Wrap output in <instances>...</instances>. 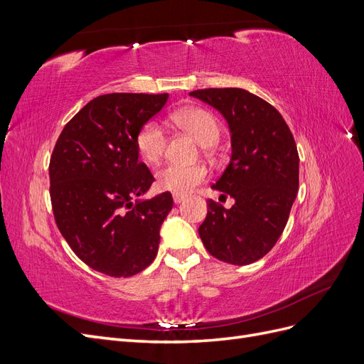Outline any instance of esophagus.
<instances>
[{
    "instance_id": "esophagus-1",
    "label": "esophagus",
    "mask_w": 364,
    "mask_h": 364,
    "mask_svg": "<svg viewBox=\"0 0 364 364\" xmlns=\"http://www.w3.org/2000/svg\"><path fill=\"white\" fill-rule=\"evenodd\" d=\"M183 200H185V196H183V194H173V202H174L176 205L182 203Z\"/></svg>"
}]
</instances>
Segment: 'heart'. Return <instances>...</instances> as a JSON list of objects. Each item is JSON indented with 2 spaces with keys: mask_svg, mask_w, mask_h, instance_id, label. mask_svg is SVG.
Here are the masks:
<instances>
[{
  "mask_svg": "<svg viewBox=\"0 0 364 364\" xmlns=\"http://www.w3.org/2000/svg\"><path fill=\"white\" fill-rule=\"evenodd\" d=\"M173 119L181 127L186 129L202 146H213L220 136V123L217 117L202 107H188L176 112ZM165 146L167 134L161 121L150 119L142 126L136 136V147L141 158L149 164L158 162ZM208 171L202 165H181L165 164L156 171V186L161 191H170L174 194H186L194 186L202 183Z\"/></svg>",
  "mask_w": 364,
  "mask_h": 364,
  "instance_id": "heart-1",
  "label": "heart"
}]
</instances>
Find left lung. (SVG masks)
I'll use <instances>...</instances> for the list:
<instances>
[{
    "label": "left lung",
    "instance_id": "left-lung-1",
    "mask_svg": "<svg viewBox=\"0 0 364 364\" xmlns=\"http://www.w3.org/2000/svg\"><path fill=\"white\" fill-rule=\"evenodd\" d=\"M226 119L230 159L213 190L235 200L225 209L208 200L199 228L206 250L220 261L246 266L277 245L299 190V155L282 115L241 87L190 92Z\"/></svg>",
    "mask_w": 364,
    "mask_h": 364
}]
</instances>
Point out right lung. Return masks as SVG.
Returning <instances> with one entry per match:
<instances>
[{
  "label": "right lung",
  "mask_w": 364,
  "mask_h": 364,
  "mask_svg": "<svg viewBox=\"0 0 364 364\" xmlns=\"http://www.w3.org/2000/svg\"><path fill=\"white\" fill-rule=\"evenodd\" d=\"M167 100L168 94L97 97L63 127L53 150L50 194L58 228L77 257L107 277H134L158 253L173 197H144L155 178L139 162L136 136Z\"/></svg>",
  "instance_id": "right-lung-1"
}]
</instances>
